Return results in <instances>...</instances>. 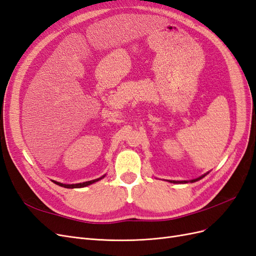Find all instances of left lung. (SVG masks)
Listing matches in <instances>:
<instances>
[{"mask_svg": "<svg viewBox=\"0 0 256 256\" xmlns=\"http://www.w3.org/2000/svg\"><path fill=\"white\" fill-rule=\"evenodd\" d=\"M206 175V174H205ZM205 175H203V176H200V177H198V178H196V180H190L191 182H196V180H200V178H203ZM170 182H174V184H186V182H188L187 180H182V182H176V180H171Z\"/></svg>", "mask_w": 256, "mask_h": 256, "instance_id": "8db88e82", "label": "left lung"}]
</instances>
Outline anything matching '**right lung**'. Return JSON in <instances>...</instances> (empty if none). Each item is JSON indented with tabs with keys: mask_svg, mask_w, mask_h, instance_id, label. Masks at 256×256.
<instances>
[{
	"mask_svg": "<svg viewBox=\"0 0 256 256\" xmlns=\"http://www.w3.org/2000/svg\"><path fill=\"white\" fill-rule=\"evenodd\" d=\"M102 177H104V176H102ZM102 177L97 178V180H90V182H81V184H62V182H54V180H53V182L60 186V187H64V188H72H72H82V187H86V186H88V184H94V182L100 180Z\"/></svg>",
	"mask_w": 256,
	"mask_h": 256,
	"instance_id": "add662e5",
	"label": "right lung"
}]
</instances>
